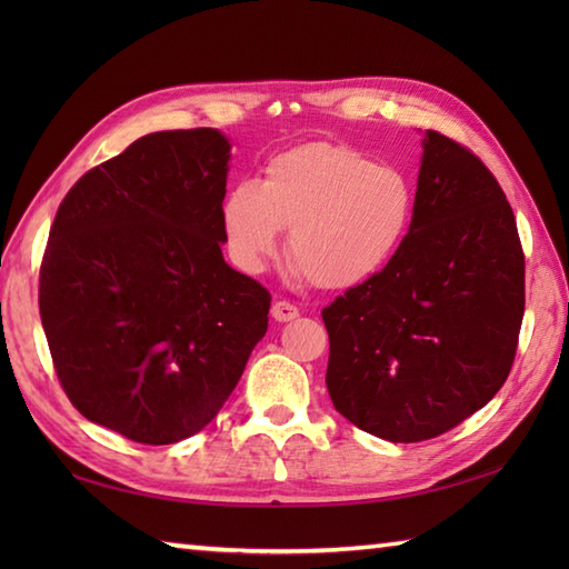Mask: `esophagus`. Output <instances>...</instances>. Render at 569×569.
Wrapping results in <instances>:
<instances>
[{"mask_svg":"<svg viewBox=\"0 0 569 569\" xmlns=\"http://www.w3.org/2000/svg\"><path fill=\"white\" fill-rule=\"evenodd\" d=\"M271 316L276 322H291L298 318V308L293 303H288V300H276L271 306Z\"/></svg>","mask_w":569,"mask_h":569,"instance_id":"1","label":"esophagus"}]
</instances>
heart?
<instances>
[{
  "mask_svg": "<svg viewBox=\"0 0 569 569\" xmlns=\"http://www.w3.org/2000/svg\"><path fill=\"white\" fill-rule=\"evenodd\" d=\"M413 204L401 168L312 141L273 156L261 186L244 180L227 192L222 232L241 269L261 271L288 229L293 269L322 291H345L389 266L408 237Z\"/></svg>",
  "mask_w": 569,
  "mask_h": 569,
  "instance_id": "1",
  "label": "heart"
}]
</instances>
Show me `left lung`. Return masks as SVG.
I'll return each instance as SVG.
<instances>
[{"mask_svg": "<svg viewBox=\"0 0 569 569\" xmlns=\"http://www.w3.org/2000/svg\"><path fill=\"white\" fill-rule=\"evenodd\" d=\"M523 306V249L501 186L428 129L401 249L322 310L337 413L389 442L438 438L503 386Z\"/></svg>", "mask_w": 569, "mask_h": 569, "instance_id": "1", "label": "left lung"}]
</instances>
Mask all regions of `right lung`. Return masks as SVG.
<instances>
[{
    "instance_id": "1",
    "label": "right lung",
    "mask_w": 569,
    "mask_h": 569,
    "mask_svg": "<svg viewBox=\"0 0 569 569\" xmlns=\"http://www.w3.org/2000/svg\"><path fill=\"white\" fill-rule=\"evenodd\" d=\"M229 139L156 131L60 202L39 308L80 413L143 445L200 432L269 328L271 296L222 257Z\"/></svg>"
}]
</instances>
